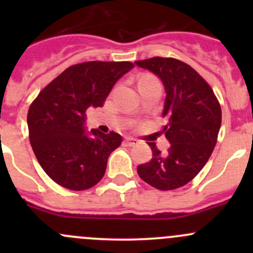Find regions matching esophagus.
<instances>
[{
  "mask_svg": "<svg viewBox=\"0 0 253 253\" xmlns=\"http://www.w3.org/2000/svg\"><path fill=\"white\" fill-rule=\"evenodd\" d=\"M138 141H137L136 138H131V137H128V138H126V144L129 145V147H133V145H136Z\"/></svg>",
  "mask_w": 253,
  "mask_h": 253,
  "instance_id": "esophagus-1",
  "label": "esophagus"
}]
</instances>
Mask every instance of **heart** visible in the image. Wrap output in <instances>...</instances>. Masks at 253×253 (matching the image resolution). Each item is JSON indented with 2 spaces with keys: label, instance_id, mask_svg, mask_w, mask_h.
I'll use <instances>...</instances> for the list:
<instances>
[{
  "label": "heart",
  "instance_id": "obj_1",
  "mask_svg": "<svg viewBox=\"0 0 253 253\" xmlns=\"http://www.w3.org/2000/svg\"><path fill=\"white\" fill-rule=\"evenodd\" d=\"M148 78H154V77H152V76L147 75V76H143V77H142L141 79H148Z\"/></svg>",
  "mask_w": 253,
  "mask_h": 253
}]
</instances>
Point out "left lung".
<instances>
[{"instance_id":"8db88e82","label":"left lung","mask_w":253,"mask_h":253,"mask_svg":"<svg viewBox=\"0 0 253 253\" xmlns=\"http://www.w3.org/2000/svg\"><path fill=\"white\" fill-rule=\"evenodd\" d=\"M162 79L165 98V137L171 143L162 154L155 143L150 162L137 168L139 177L160 191L176 190L197 176L211 158L221 125V109L213 89L187 63L172 57L136 61Z\"/></svg>"}]
</instances>
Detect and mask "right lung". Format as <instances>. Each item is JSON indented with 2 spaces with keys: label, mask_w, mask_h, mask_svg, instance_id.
<instances>
[{
  "label": "right lung",
  "mask_w": 253,
  "mask_h": 253,
  "mask_svg": "<svg viewBox=\"0 0 253 253\" xmlns=\"http://www.w3.org/2000/svg\"><path fill=\"white\" fill-rule=\"evenodd\" d=\"M133 66L128 61L77 63L50 82L30 104V144L56 183L84 191L103 178L109 155L120 147L122 137L114 131L85 132V112L90 106H103L115 83Z\"/></svg>",
  "instance_id": "1"
}]
</instances>
